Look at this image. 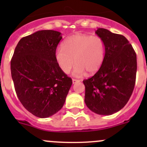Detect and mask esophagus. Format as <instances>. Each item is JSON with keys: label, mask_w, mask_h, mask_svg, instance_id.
<instances>
[{"label": "esophagus", "mask_w": 147, "mask_h": 147, "mask_svg": "<svg viewBox=\"0 0 147 147\" xmlns=\"http://www.w3.org/2000/svg\"><path fill=\"white\" fill-rule=\"evenodd\" d=\"M80 80H75V79H72V83L73 84H76L77 82H79Z\"/></svg>", "instance_id": "34e87169"}]
</instances>
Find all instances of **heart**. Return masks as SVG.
Returning a JSON list of instances; mask_svg holds the SVG:
<instances>
[{
	"mask_svg": "<svg viewBox=\"0 0 147 147\" xmlns=\"http://www.w3.org/2000/svg\"><path fill=\"white\" fill-rule=\"evenodd\" d=\"M105 57L103 40L87 34L69 37L63 42V47L57 48L55 53L56 62L64 73H69L74 63L76 64L73 75L77 77L82 76L85 72L89 75L96 73L103 64Z\"/></svg>",
	"mask_w": 147,
	"mask_h": 147,
	"instance_id": "1",
	"label": "heart"
}]
</instances>
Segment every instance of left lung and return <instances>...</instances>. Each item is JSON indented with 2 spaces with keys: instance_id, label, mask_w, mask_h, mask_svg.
<instances>
[{
  "instance_id": "left-lung-1",
  "label": "left lung",
  "mask_w": 147,
  "mask_h": 147,
  "mask_svg": "<svg viewBox=\"0 0 147 147\" xmlns=\"http://www.w3.org/2000/svg\"><path fill=\"white\" fill-rule=\"evenodd\" d=\"M95 33L105 44L103 64L94 76L83 80L84 102L94 113L111 115L129 100L137 74V55L127 38L105 28Z\"/></svg>"
}]
</instances>
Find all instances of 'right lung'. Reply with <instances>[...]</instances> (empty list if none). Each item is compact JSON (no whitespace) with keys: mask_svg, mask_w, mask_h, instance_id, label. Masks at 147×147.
<instances>
[{"mask_svg":"<svg viewBox=\"0 0 147 147\" xmlns=\"http://www.w3.org/2000/svg\"><path fill=\"white\" fill-rule=\"evenodd\" d=\"M62 38L61 32L52 30L24 37L10 62L18 97L28 112L38 117H49L60 110L72 84L55 58Z\"/></svg>","mask_w":147,"mask_h":147,"instance_id":"add662e5","label":"right lung"}]
</instances>
